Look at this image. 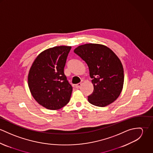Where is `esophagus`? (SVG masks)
Here are the masks:
<instances>
[{"label":"esophagus","instance_id":"obj_1","mask_svg":"<svg viewBox=\"0 0 153 153\" xmlns=\"http://www.w3.org/2000/svg\"><path fill=\"white\" fill-rule=\"evenodd\" d=\"M81 85H82V83H78V84H76V85H75V88H79L81 86Z\"/></svg>","mask_w":153,"mask_h":153}]
</instances>
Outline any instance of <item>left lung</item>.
<instances>
[{
  "label": "left lung",
  "instance_id": "8db88e82",
  "mask_svg": "<svg viewBox=\"0 0 153 153\" xmlns=\"http://www.w3.org/2000/svg\"><path fill=\"white\" fill-rule=\"evenodd\" d=\"M74 52L87 64L94 85L88 97L91 104L104 107L120 95L124 84V69L121 61L107 46L101 44L80 45Z\"/></svg>",
  "mask_w": 153,
  "mask_h": 153
}]
</instances>
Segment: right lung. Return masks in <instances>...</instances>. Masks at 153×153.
<instances>
[{
    "instance_id": "obj_1",
    "label": "right lung",
    "mask_w": 153,
    "mask_h": 153,
    "mask_svg": "<svg viewBox=\"0 0 153 153\" xmlns=\"http://www.w3.org/2000/svg\"><path fill=\"white\" fill-rule=\"evenodd\" d=\"M71 46H60L42 52L28 74V86L39 104L51 110L60 109L69 101L72 87L64 74Z\"/></svg>"
}]
</instances>
